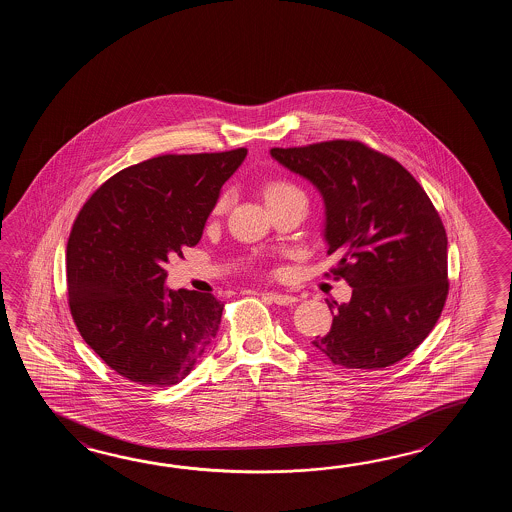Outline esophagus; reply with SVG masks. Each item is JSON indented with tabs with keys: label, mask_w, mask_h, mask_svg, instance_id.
<instances>
[{
	"label": "esophagus",
	"mask_w": 512,
	"mask_h": 512,
	"mask_svg": "<svg viewBox=\"0 0 512 512\" xmlns=\"http://www.w3.org/2000/svg\"><path fill=\"white\" fill-rule=\"evenodd\" d=\"M265 296L276 305H293L296 302V296L293 294L267 293Z\"/></svg>",
	"instance_id": "1"
}]
</instances>
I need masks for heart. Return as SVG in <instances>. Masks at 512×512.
I'll use <instances>...</instances> for the list:
<instances>
[{
    "label": "heart",
    "instance_id": "b5f03b06",
    "mask_svg": "<svg viewBox=\"0 0 512 512\" xmlns=\"http://www.w3.org/2000/svg\"><path fill=\"white\" fill-rule=\"evenodd\" d=\"M263 197L269 207H274V205H280L283 201H289L293 197H304V192L294 185L293 181L276 177L263 185ZM225 207H227V196H221L216 203V212L218 214L223 212Z\"/></svg>",
    "mask_w": 512,
    "mask_h": 512
}]
</instances>
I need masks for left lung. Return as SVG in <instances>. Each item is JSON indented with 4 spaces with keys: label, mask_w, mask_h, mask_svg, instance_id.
Masks as SVG:
<instances>
[{
    "label": "left lung",
    "mask_w": 512,
    "mask_h": 512,
    "mask_svg": "<svg viewBox=\"0 0 512 512\" xmlns=\"http://www.w3.org/2000/svg\"><path fill=\"white\" fill-rule=\"evenodd\" d=\"M271 155L324 197L327 254L340 258L331 274L353 287L348 304L327 302L333 324L313 340L316 351L348 370L403 360L434 329L448 296V240L423 186L360 141L272 148Z\"/></svg>",
    "instance_id": "obj_1"
}]
</instances>
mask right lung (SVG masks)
I'll use <instances>...</instances> for the list:
<instances>
[{"mask_svg":"<svg viewBox=\"0 0 512 512\" xmlns=\"http://www.w3.org/2000/svg\"><path fill=\"white\" fill-rule=\"evenodd\" d=\"M247 148L166 153L109 177L67 240L69 309L87 346L142 386L183 381L218 333L212 294L164 287V265L194 247Z\"/></svg>","mask_w":512,"mask_h":512,"instance_id":"1","label":"right lung"}]
</instances>
